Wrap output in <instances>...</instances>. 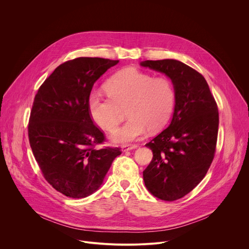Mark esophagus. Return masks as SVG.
I'll use <instances>...</instances> for the list:
<instances>
[{
    "mask_svg": "<svg viewBox=\"0 0 249 249\" xmlns=\"http://www.w3.org/2000/svg\"><path fill=\"white\" fill-rule=\"evenodd\" d=\"M137 147H138L137 144H123V145L121 146V148H122L123 151L132 150V149H135V148H137Z\"/></svg>",
    "mask_w": 249,
    "mask_h": 249,
    "instance_id": "34e87169",
    "label": "esophagus"
}]
</instances>
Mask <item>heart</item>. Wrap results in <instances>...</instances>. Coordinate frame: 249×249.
Listing matches in <instances>:
<instances>
[{"label":"heart","instance_id":"obj_1","mask_svg":"<svg viewBox=\"0 0 249 249\" xmlns=\"http://www.w3.org/2000/svg\"><path fill=\"white\" fill-rule=\"evenodd\" d=\"M107 96L94 93L89 100L93 120L107 132H114L122 120L121 110L126 109L128 122L113 133L117 143L142 139L150 128L161 129L171 117L175 92L171 81L163 76L153 77L129 67L114 74L105 85Z\"/></svg>","mask_w":249,"mask_h":249}]
</instances>
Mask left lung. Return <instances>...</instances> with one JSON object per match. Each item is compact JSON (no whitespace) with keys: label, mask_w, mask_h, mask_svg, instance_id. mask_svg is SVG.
<instances>
[{"label":"left lung","mask_w":249,"mask_h":249,"mask_svg":"<svg viewBox=\"0 0 249 249\" xmlns=\"http://www.w3.org/2000/svg\"><path fill=\"white\" fill-rule=\"evenodd\" d=\"M142 66L166 74L174 85L170 125L145 145L153 156L142 172L148 192L174 201L192 192L213 161L219 127L216 101L204 77L176 59L144 60Z\"/></svg>","instance_id":"obj_1"}]
</instances>
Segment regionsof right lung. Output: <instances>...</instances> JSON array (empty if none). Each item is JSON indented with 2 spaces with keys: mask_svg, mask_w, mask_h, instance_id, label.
<instances>
[{
  "mask_svg": "<svg viewBox=\"0 0 249 249\" xmlns=\"http://www.w3.org/2000/svg\"><path fill=\"white\" fill-rule=\"evenodd\" d=\"M119 60L77 57L58 65L40 86L33 102L28 138L46 181L57 192L83 198L96 192L120 147L106 141L94 123L89 100L95 82Z\"/></svg>",
  "mask_w": 249,
  "mask_h": 249,
  "instance_id": "add662e5",
  "label": "right lung"
}]
</instances>
